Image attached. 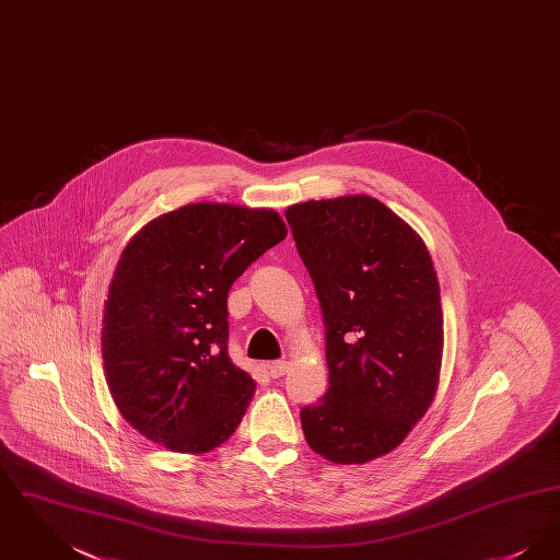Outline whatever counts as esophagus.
Masks as SVG:
<instances>
[{
    "mask_svg": "<svg viewBox=\"0 0 560 560\" xmlns=\"http://www.w3.org/2000/svg\"><path fill=\"white\" fill-rule=\"evenodd\" d=\"M290 370V363L288 361H270L267 365V372L270 377H281L285 375Z\"/></svg>",
    "mask_w": 560,
    "mask_h": 560,
    "instance_id": "esophagus-1",
    "label": "esophagus"
}]
</instances>
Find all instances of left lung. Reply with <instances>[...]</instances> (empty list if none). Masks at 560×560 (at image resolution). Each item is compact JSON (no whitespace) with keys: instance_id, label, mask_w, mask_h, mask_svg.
<instances>
[{"instance_id":"obj_1","label":"left lung","mask_w":560,"mask_h":560,"mask_svg":"<svg viewBox=\"0 0 560 560\" xmlns=\"http://www.w3.org/2000/svg\"><path fill=\"white\" fill-rule=\"evenodd\" d=\"M319 298L329 386L300 411L306 443L336 464L393 452L434 399L443 311L420 235L368 195L288 212Z\"/></svg>"}]
</instances>
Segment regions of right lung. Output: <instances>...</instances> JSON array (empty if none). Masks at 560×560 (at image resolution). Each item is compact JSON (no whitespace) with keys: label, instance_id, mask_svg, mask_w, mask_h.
I'll use <instances>...</instances> for the list:
<instances>
[{"label":"right lung","instance_id":"right-lung-1","mask_svg":"<svg viewBox=\"0 0 560 560\" xmlns=\"http://www.w3.org/2000/svg\"><path fill=\"white\" fill-rule=\"evenodd\" d=\"M285 237L272 210L190 203L128 243L105 302L103 359L119 413L142 436L203 453L240 427L256 382L229 357L226 298Z\"/></svg>","mask_w":560,"mask_h":560}]
</instances>
